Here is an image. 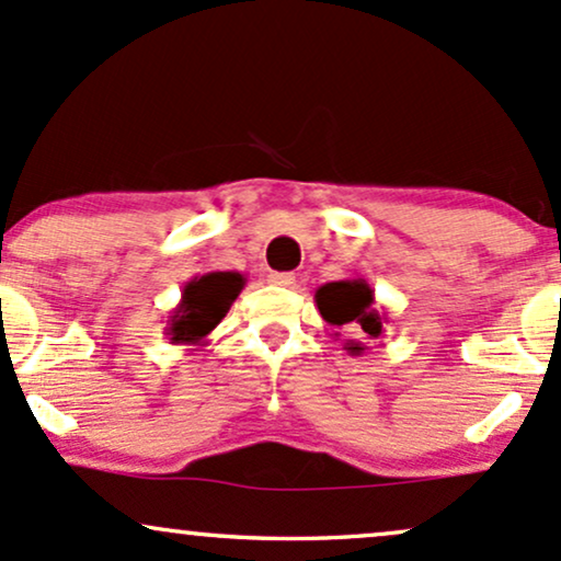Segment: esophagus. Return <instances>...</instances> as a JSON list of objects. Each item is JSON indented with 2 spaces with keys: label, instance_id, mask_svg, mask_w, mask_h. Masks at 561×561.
Wrapping results in <instances>:
<instances>
[{
  "label": "esophagus",
  "instance_id": "esophagus-1",
  "mask_svg": "<svg viewBox=\"0 0 561 561\" xmlns=\"http://www.w3.org/2000/svg\"><path fill=\"white\" fill-rule=\"evenodd\" d=\"M267 280L273 283V286H280V288H294L296 286V275L294 273H270Z\"/></svg>",
  "mask_w": 561,
  "mask_h": 561
}]
</instances>
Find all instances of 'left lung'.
Listing matches in <instances>:
<instances>
[{"mask_svg":"<svg viewBox=\"0 0 561 561\" xmlns=\"http://www.w3.org/2000/svg\"><path fill=\"white\" fill-rule=\"evenodd\" d=\"M314 305H318L322 320L331 322L335 328H359L367 339H380L383 335L386 314L375 309V291L365 278L325 283V286L314 291ZM344 348L348 354H362L365 344L346 341Z\"/></svg>","mask_w":561,"mask_h":561,"instance_id":"1","label":"left lung"}]
</instances>
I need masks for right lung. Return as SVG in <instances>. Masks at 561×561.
I'll list each match as a JSON object with an SVG mask.
<instances>
[{"label":"right lung","instance_id":"right-lung-1","mask_svg":"<svg viewBox=\"0 0 561 561\" xmlns=\"http://www.w3.org/2000/svg\"><path fill=\"white\" fill-rule=\"evenodd\" d=\"M247 278L233 270H215L191 278L183 286L181 301L168 314L164 335L175 346H207V335L220 325L230 305L239 299Z\"/></svg>","mask_w":561,"mask_h":561}]
</instances>
